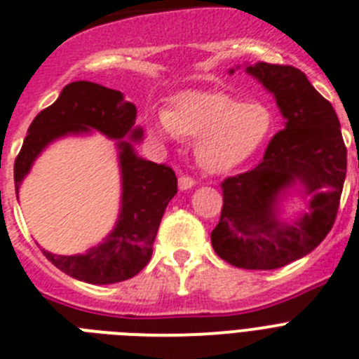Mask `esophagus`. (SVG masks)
Returning a JSON list of instances; mask_svg holds the SVG:
<instances>
[{
	"mask_svg": "<svg viewBox=\"0 0 359 359\" xmlns=\"http://www.w3.org/2000/svg\"><path fill=\"white\" fill-rule=\"evenodd\" d=\"M177 185H180V190H189L196 185V182L190 176H180V180H177Z\"/></svg>",
	"mask_w": 359,
	"mask_h": 359,
	"instance_id": "obj_1",
	"label": "esophagus"
}]
</instances>
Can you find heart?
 Wrapping results in <instances>:
<instances>
[{
    "mask_svg": "<svg viewBox=\"0 0 359 359\" xmlns=\"http://www.w3.org/2000/svg\"><path fill=\"white\" fill-rule=\"evenodd\" d=\"M273 113L261 100L244 102L228 93L189 91L174 98L169 111L149 118L158 140L177 136L196 140V158L212 174H226L250 160L273 129Z\"/></svg>",
    "mask_w": 359,
    "mask_h": 359,
    "instance_id": "obj_1",
    "label": "heart"
}]
</instances>
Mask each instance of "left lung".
I'll use <instances>...</instances> for the list:
<instances>
[{
  "mask_svg": "<svg viewBox=\"0 0 359 359\" xmlns=\"http://www.w3.org/2000/svg\"><path fill=\"white\" fill-rule=\"evenodd\" d=\"M246 73L273 93L286 122L255 169L221 183L223 210L210 239L215 253L236 268L277 269L313 252L334 224L347 149L336 111L306 73L268 62L246 66ZM291 191L308 210L287 222L280 203Z\"/></svg>",
  "mask_w": 359,
  "mask_h": 359,
  "instance_id": "1",
  "label": "left lung"
}]
</instances>
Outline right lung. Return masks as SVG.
Listing matches in <instances>:
<instances>
[{"mask_svg":"<svg viewBox=\"0 0 359 359\" xmlns=\"http://www.w3.org/2000/svg\"><path fill=\"white\" fill-rule=\"evenodd\" d=\"M135 104L116 90L88 81L72 82L52 106L43 109L28 128L14 163L15 194L32 165L52 142L69 135L98 131L116 140L122 174L120 214L104 241L81 255L44 257L69 277L88 284H115L140 273L152 255V243L170 199L177 192L176 174L167 165L144 160L133 142H142Z\"/></svg>","mask_w":359,"mask_h":359,"instance_id":"right-lung-1","label":"right lung"}]
</instances>
